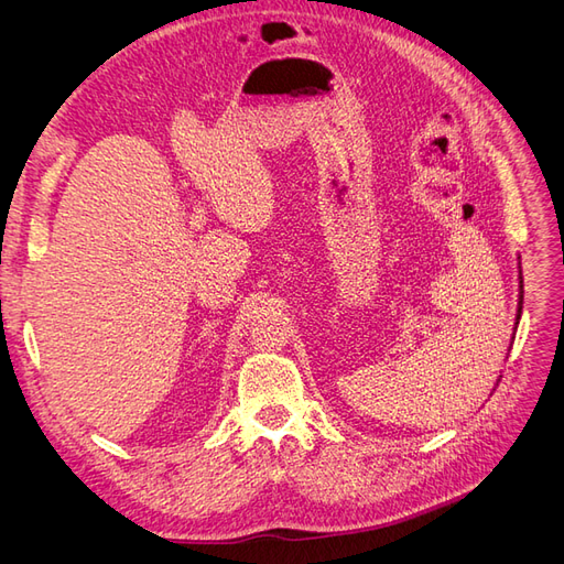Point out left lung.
Wrapping results in <instances>:
<instances>
[{"instance_id":"1","label":"left lung","mask_w":564,"mask_h":564,"mask_svg":"<svg viewBox=\"0 0 564 564\" xmlns=\"http://www.w3.org/2000/svg\"><path fill=\"white\" fill-rule=\"evenodd\" d=\"M522 286V284H520ZM520 313H522V294H520V308H518V319H520Z\"/></svg>"}]
</instances>
